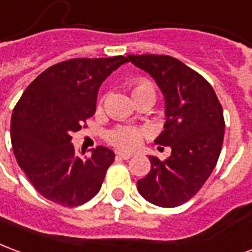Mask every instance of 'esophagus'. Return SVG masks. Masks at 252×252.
Here are the masks:
<instances>
[{
    "mask_svg": "<svg viewBox=\"0 0 252 252\" xmlns=\"http://www.w3.org/2000/svg\"><path fill=\"white\" fill-rule=\"evenodd\" d=\"M116 155H117V158H120V159H124V160L131 159L132 156H133V155L129 154V152H123V151H119Z\"/></svg>",
    "mask_w": 252,
    "mask_h": 252,
    "instance_id": "1",
    "label": "esophagus"
}]
</instances>
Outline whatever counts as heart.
<instances>
[{
  "label": "heart",
  "instance_id": "heart-1",
  "mask_svg": "<svg viewBox=\"0 0 252 252\" xmlns=\"http://www.w3.org/2000/svg\"><path fill=\"white\" fill-rule=\"evenodd\" d=\"M131 93L133 100L139 97H151L155 100V89L152 84L147 80H136L132 84ZM144 133L133 126H116L112 131L108 132L107 139L111 144L116 145L123 150H135L141 144Z\"/></svg>",
  "mask_w": 252,
  "mask_h": 252
}]
</instances>
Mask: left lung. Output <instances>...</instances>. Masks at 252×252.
Wrapping results in <instances>:
<instances>
[{"mask_svg": "<svg viewBox=\"0 0 252 252\" xmlns=\"http://www.w3.org/2000/svg\"><path fill=\"white\" fill-rule=\"evenodd\" d=\"M164 96L165 123L155 143L171 148L161 161L148 156L151 171L137 180V189L155 206L178 207L202 188L215 168L223 144V108L215 91L178 59L159 55H128Z\"/></svg>", "mask_w": 252, "mask_h": 252, "instance_id": "8db88e82", "label": "left lung"}]
</instances>
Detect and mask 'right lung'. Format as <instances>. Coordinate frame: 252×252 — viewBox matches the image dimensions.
Masks as SVG:
<instances>
[{"instance_id": "obj_1", "label": "right lung", "mask_w": 252, "mask_h": 252, "mask_svg": "<svg viewBox=\"0 0 252 252\" xmlns=\"http://www.w3.org/2000/svg\"><path fill=\"white\" fill-rule=\"evenodd\" d=\"M126 63L124 56L59 63L32 81L13 109L10 139L17 163L50 202L81 206L100 191L113 151L100 145L87 158L84 151L76 152L70 135L94 115L102 81Z\"/></svg>"}]
</instances>
